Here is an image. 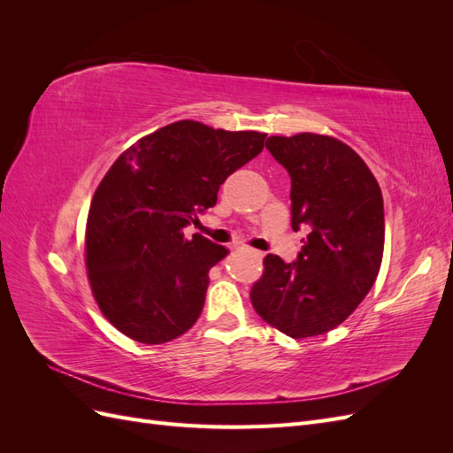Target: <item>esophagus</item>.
<instances>
[{
  "instance_id": "obj_1",
  "label": "esophagus",
  "mask_w": 453,
  "mask_h": 453,
  "mask_svg": "<svg viewBox=\"0 0 453 453\" xmlns=\"http://www.w3.org/2000/svg\"><path fill=\"white\" fill-rule=\"evenodd\" d=\"M250 253H251L253 257H257V258H260V257H263V253H260V251H257V250H250Z\"/></svg>"
}]
</instances>
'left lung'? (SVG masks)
Segmentation results:
<instances>
[{
  "instance_id": "left-lung-1",
  "label": "left lung",
  "mask_w": 453,
  "mask_h": 453,
  "mask_svg": "<svg viewBox=\"0 0 453 453\" xmlns=\"http://www.w3.org/2000/svg\"><path fill=\"white\" fill-rule=\"evenodd\" d=\"M291 177V225L306 228L298 260L266 255L251 304L291 338L319 336L357 310L378 278L386 240L381 190L355 150L333 135H270Z\"/></svg>"
}]
</instances>
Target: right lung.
I'll list each match as a JSON object with an SVG mask.
<instances>
[{
  "label": "right lung",
  "mask_w": 453,
  "mask_h": 453,
  "mask_svg": "<svg viewBox=\"0 0 453 453\" xmlns=\"http://www.w3.org/2000/svg\"><path fill=\"white\" fill-rule=\"evenodd\" d=\"M265 132L177 120L122 153L92 196L85 263L96 304L119 331L157 346L200 318L208 272L228 251L183 228L213 208L230 173L265 147Z\"/></svg>",
  "instance_id": "right-lung-1"
}]
</instances>
